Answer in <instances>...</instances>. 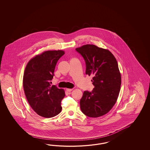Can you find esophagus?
<instances>
[{"label": "esophagus", "instance_id": "34e87169", "mask_svg": "<svg viewBox=\"0 0 150 150\" xmlns=\"http://www.w3.org/2000/svg\"><path fill=\"white\" fill-rule=\"evenodd\" d=\"M66 90H67V92H71L73 90V89L72 88H67Z\"/></svg>", "mask_w": 150, "mask_h": 150}]
</instances>
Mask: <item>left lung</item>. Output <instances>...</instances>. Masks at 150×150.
I'll return each mask as SVG.
<instances>
[{
    "mask_svg": "<svg viewBox=\"0 0 150 150\" xmlns=\"http://www.w3.org/2000/svg\"><path fill=\"white\" fill-rule=\"evenodd\" d=\"M86 63V74L93 76L91 92L84 91L80 101L81 111L90 117L108 113L115 105L121 89V75L115 56L108 49L94 45L76 48Z\"/></svg>",
    "mask_w": 150,
    "mask_h": 150,
    "instance_id": "obj_1",
    "label": "left lung"
}]
</instances>
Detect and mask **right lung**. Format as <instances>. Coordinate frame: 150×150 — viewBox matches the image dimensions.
Segmentation results:
<instances>
[{
    "instance_id": "add662e5",
    "label": "right lung",
    "mask_w": 150,
    "mask_h": 150,
    "mask_svg": "<svg viewBox=\"0 0 150 150\" xmlns=\"http://www.w3.org/2000/svg\"><path fill=\"white\" fill-rule=\"evenodd\" d=\"M63 50H48L30 59L25 67L23 86L27 100L35 112L51 118L62 111L61 101L65 96L63 89L51 86L54 68Z\"/></svg>"
}]
</instances>
